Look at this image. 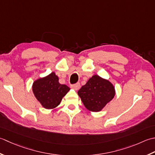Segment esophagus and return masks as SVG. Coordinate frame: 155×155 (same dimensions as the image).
<instances>
[{"label": "esophagus", "instance_id": "34e87169", "mask_svg": "<svg viewBox=\"0 0 155 155\" xmlns=\"http://www.w3.org/2000/svg\"><path fill=\"white\" fill-rule=\"evenodd\" d=\"M71 87L72 88H74L75 90H78L79 89H80V83H76V84H72L71 86Z\"/></svg>", "mask_w": 155, "mask_h": 155}]
</instances>
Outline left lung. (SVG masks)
<instances>
[{"label":"left lung","mask_w":155,"mask_h":155,"mask_svg":"<svg viewBox=\"0 0 155 155\" xmlns=\"http://www.w3.org/2000/svg\"><path fill=\"white\" fill-rule=\"evenodd\" d=\"M78 94L87 110L98 112L113 99L115 90L109 81L95 75L79 90Z\"/></svg>","instance_id":"left-lung-1"}]
</instances>
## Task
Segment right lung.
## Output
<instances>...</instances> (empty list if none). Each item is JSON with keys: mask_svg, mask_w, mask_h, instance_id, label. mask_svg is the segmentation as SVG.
<instances>
[{"mask_svg": "<svg viewBox=\"0 0 155 155\" xmlns=\"http://www.w3.org/2000/svg\"><path fill=\"white\" fill-rule=\"evenodd\" d=\"M69 90L68 86L59 83V78L54 72L36 80L33 85L35 96L47 109L58 106Z\"/></svg>", "mask_w": 155, "mask_h": 155, "instance_id": "obj_1", "label": "right lung"}]
</instances>
